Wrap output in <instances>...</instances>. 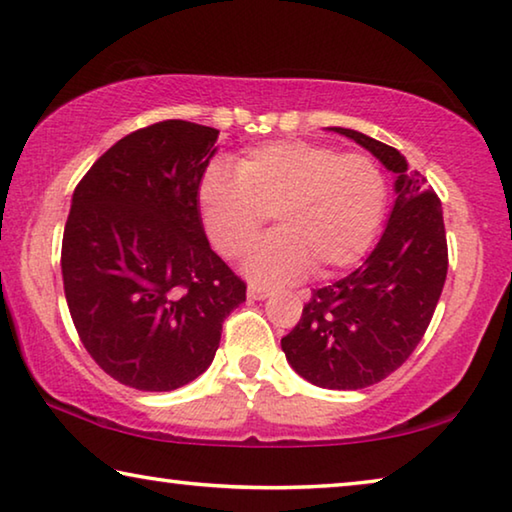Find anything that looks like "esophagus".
<instances>
[{
    "label": "esophagus",
    "mask_w": 512,
    "mask_h": 512,
    "mask_svg": "<svg viewBox=\"0 0 512 512\" xmlns=\"http://www.w3.org/2000/svg\"><path fill=\"white\" fill-rule=\"evenodd\" d=\"M268 293H271V289L257 287V284H253V287H248V298L250 300H264V298H268Z\"/></svg>",
    "instance_id": "esophagus-1"
}]
</instances>
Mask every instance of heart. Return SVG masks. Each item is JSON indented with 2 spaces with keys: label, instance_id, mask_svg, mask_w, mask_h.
I'll use <instances>...</instances> for the list:
<instances>
[{
  "label": "heart",
  "instance_id": "heart-1",
  "mask_svg": "<svg viewBox=\"0 0 512 512\" xmlns=\"http://www.w3.org/2000/svg\"><path fill=\"white\" fill-rule=\"evenodd\" d=\"M198 214L228 259L250 253L271 216L277 232L248 259L259 282H289L311 268L327 280L368 253L384 223L388 180L366 153L311 142H271L237 162H212L198 183Z\"/></svg>",
  "mask_w": 512,
  "mask_h": 512
}]
</instances>
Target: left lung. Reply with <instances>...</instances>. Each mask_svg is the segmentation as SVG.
Instances as JSON below:
<instances>
[{
  "instance_id": "obj_1",
  "label": "left lung",
  "mask_w": 512,
  "mask_h": 512,
  "mask_svg": "<svg viewBox=\"0 0 512 512\" xmlns=\"http://www.w3.org/2000/svg\"><path fill=\"white\" fill-rule=\"evenodd\" d=\"M350 137L397 173L384 235L357 271L311 291L282 350L298 375L332 391H359L386 379L418 348L447 277L443 205L404 155L350 128Z\"/></svg>"
}]
</instances>
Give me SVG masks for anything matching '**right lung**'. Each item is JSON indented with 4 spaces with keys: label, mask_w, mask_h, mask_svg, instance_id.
<instances>
[{
    "label": "right lung",
    "mask_w": 512,
    "mask_h": 512,
    "mask_svg": "<svg viewBox=\"0 0 512 512\" xmlns=\"http://www.w3.org/2000/svg\"><path fill=\"white\" fill-rule=\"evenodd\" d=\"M216 137L158 121L110 146L74 189L60 250L69 314L97 366L137 391L203 375L223 320L246 300L198 214Z\"/></svg>",
    "instance_id": "1"
}]
</instances>
